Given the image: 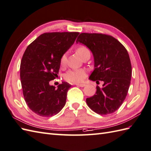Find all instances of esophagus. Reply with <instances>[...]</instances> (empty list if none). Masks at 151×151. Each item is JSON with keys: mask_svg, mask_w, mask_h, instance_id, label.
Instances as JSON below:
<instances>
[{"mask_svg": "<svg viewBox=\"0 0 151 151\" xmlns=\"http://www.w3.org/2000/svg\"><path fill=\"white\" fill-rule=\"evenodd\" d=\"M76 86H78V87H84V86H86V84H84V83H76Z\"/></svg>", "mask_w": 151, "mask_h": 151, "instance_id": "1", "label": "esophagus"}]
</instances>
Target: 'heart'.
Masks as SVG:
<instances>
[{
	"instance_id": "b5f03b06",
	"label": "heart",
	"mask_w": 151,
	"mask_h": 151,
	"mask_svg": "<svg viewBox=\"0 0 151 151\" xmlns=\"http://www.w3.org/2000/svg\"><path fill=\"white\" fill-rule=\"evenodd\" d=\"M76 51L77 54L79 55L80 58H82L83 56H85L87 54H90V51L89 49L85 45H79L76 48ZM66 57L65 54H63L60 60V64L62 67H64L66 64ZM86 76V71L84 69H71L69 70L64 75V79L69 82L71 83H80L82 82L83 79Z\"/></svg>"
}]
</instances>
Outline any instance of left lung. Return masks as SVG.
I'll return each instance as SVG.
<instances>
[{"instance_id":"left-lung-1","label":"left lung","mask_w":151,"mask_h":151,"mask_svg":"<svg viewBox=\"0 0 151 151\" xmlns=\"http://www.w3.org/2000/svg\"><path fill=\"white\" fill-rule=\"evenodd\" d=\"M78 42L94 56V70L90 80L104 82L102 88L97 86L95 94L87 98V106L101 115L113 113L123 104L130 86L132 66L128 52L117 39L106 34L82 33Z\"/></svg>"}]
</instances>
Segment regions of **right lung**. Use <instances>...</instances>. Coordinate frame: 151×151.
<instances>
[{"instance_id":"1","label":"right lung","mask_w":151,"mask_h":151,"mask_svg":"<svg viewBox=\"0 0 151 151\" xmlns=\"http://www.w3.org/2000/svg\"><path fill=\"white\" fill-rule=\"evenodd\" d=\"M78 35L79 32L44 33L24 51L20 67L21 85L26 104L36 114L52 116L65 106L71 85L63 82L55 89L50 82L58 76L62 55Z\"/></svg>"}]
</instances>
